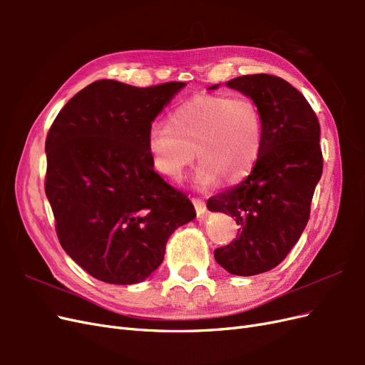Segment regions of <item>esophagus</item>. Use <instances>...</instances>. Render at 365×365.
<instances>
[{"mask_svg":"<svg viewBox=\"0 0 365 365\" xmlns=\"http://www.w3.org/2000/svg\"><path fill=\"white\" fill-rule=\"evenodd\" d=\"M193 205H195V210H196V215L197 217H202L204 213L207 212V207H205V202L202 200H200V197H193L192 200Z\"/></svg>","mask_w":365,"mask_h":365,"instance_id":"34e87169","label":"esophagus"}]
</instances>
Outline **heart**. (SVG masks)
<instances>
[{"label": "heart", "instance_id": "obj_1", "mask_svg": "<svg viewBox=\"0 0 365 365\" xmlns=\"http://www.w3.org/2000/svg\"><path fill=\"white\" fill-rule=\"evenodd\" d=\"M263 135V115L252 98L197 94L176 106L168 123L150 126L148 150L152 168L170 181L182 178L196 152L197 182L231 184L254 169Z\"/></svg>", "mask_w": 365, "mask_h": 365}]
</instances>
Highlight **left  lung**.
<instances>
[{"label": "left lung", "mask_w": 365, "mask_h": 365, "mask_svg": "<svg viewBox=\"0 0 365 365\" xmlns=\"http://www.w3.org/2000/svg\"><path fill=\"white\" fill-rule=\"evenodd\" d=\"M227 86L251 97L264 123L262 153L248 178L207 201L208 210L231 215L239 225L236 240L215 250L216 262L248 277L277 267L300 239L323 173V152L314 109L289 82L248 74Z\"/></svg>", "instance_id": "1"}]
</instances>
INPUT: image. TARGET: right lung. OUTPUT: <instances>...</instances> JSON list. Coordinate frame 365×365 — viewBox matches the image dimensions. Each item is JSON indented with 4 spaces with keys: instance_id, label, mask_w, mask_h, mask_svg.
Returning a JSON list of instances; mask_svg holds the SVG:
<instances>
[{
    "instance_id": "add662e5",
    "label": "right lung",
    "mask_w": 365,
    "mask_h": 365,
    "mask_svg": "<svg viewBox=\"0 0 365 365\" xmlns=\"http://www.w3.org/2000/svg\"><path fill=\"white\" fill-rule=\"evenodd\" d=\"M185 83L137 88L97 81L54 118L46 140V195L68 256L97 280L148 279L173 231L196 216L187 195L153 170L148 134Z\"/></svg>"
}]
</instances>
